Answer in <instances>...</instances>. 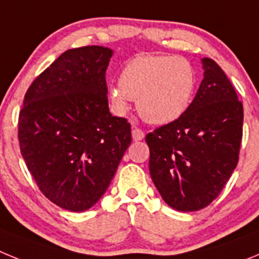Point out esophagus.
I'll return each instance as SVG.
<instances>
[{
  "label": "esophagus",
  "instance_id": "obj_1",
  "mask_svg": "<svg viewBox=\"0 0 259 259\" xmlns=\"http://www.w3.org/2000/svg\"><path fill=\"white\" fill-rule=\"evenodd\" d=\"M144 136H145V135H144V132L141 131L140 128H132V139H134V141H141L144 139Z\"/></svg>",
  "mask_w": 259,
  "mask_h": 259
}]
</instances>
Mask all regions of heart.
I'll return each instance as SVG.
<instances>
[{"instance_id":"obj_1","label":"heart","mask_w":259,"mask_h":259,"mask_svg":"<svg viewBox=\"0 0 259 259\" xmlns=\"http://www.w3.org/2000/svg\"><path fill=\"white\" fill-rule=\"evenodd\" d=\"M196 72L188 59L174 56H137L128 61L119 85L109 88L111 106L124 114L131 100L144 120L164 125L175 122L191 106Z\"/></svg>"}]
</instances>
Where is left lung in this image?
<instances>
[{
    "label": "left lung",
    "instance_id": "obj_1",
    "mask_svg": "<svg viewBox=\"0 0 259 259\" xmlns=\"http://www.w3.org/2000/svg\"><path fill=\"white\" fill-rule=\"evenodd\" d=\"M203 79L178 120L146 135L149 171L164 202L197 211L218 197L239 162L244 110L224 71L201 59Z\"/></svg>",
    "mask_w": 259,
    "mask_h": 259
}]
</instances>
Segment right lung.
Listing matches in <instances>:
<instances>
[{
	"mask_svg": "<svg viewBox=\"0 0 259 259\" xmlns=\"http://www.w3.org/2000/svg\"><path fill=\"white\" fill-rule=\"evenodd\" d=\"M113 50H66L35 79L19 114L20 153L40 191L70 211L104 196L131 144V124L113 116L105 74Z\"/></svg>",
	"mask_w": 259,
	"mask_h": 259,
	"instance_id": "obj_1",
	"label": "right lung"
}]
</instances>
